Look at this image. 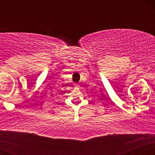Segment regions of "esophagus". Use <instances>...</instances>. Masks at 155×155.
I'll return each mask as SVG.
<instances>
[{
    "label": "esophagus",
    "mask_w": 155,
    "mask_h": 155,
    "mask_svg": "<svg viewBox=\"0 0 155 155\" xmlns=\"http://www.w3.org/2000/svg\"><path fill=\"white\" fill-rule=\"evenodd\" d=\"M74 86H75V87H76V88H79L80 87L79 85V84H74Z\"/></svg>",
    "instance_id": "1"
}]
</instances>
